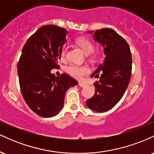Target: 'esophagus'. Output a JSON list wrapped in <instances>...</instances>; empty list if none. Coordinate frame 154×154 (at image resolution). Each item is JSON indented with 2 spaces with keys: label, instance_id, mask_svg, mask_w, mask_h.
<instances>
[{
  "label": "esophagus",
  "instance_id": "obj_1",
  "mask_svg": "<svg viewBox=\"0 0 154 154\" xmlns=\"http://www.w3.org/2000/svg\"><path fill=\"white\" fill-rule=\"evenodd\" d=\"M79 87H81V88H85V87H86V86H87V85H86L85 83L79 82Z\"/></svg>",
  "mask_w": 154,
  "mask_h": 154
}]
</instances>
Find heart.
<instances>
[{"instance_id":"obj_1","label":"heart","mask_w":154,"mask_h":154,"mask_svg":"<svg viewBox=\"0 0 154 154\" xmlns=\"http://www.w3.org/2000/svg\"><path fill=\"white\" fill-rule=\"evenodd\" d=\"M77 43L82 50L86 54H90L94 50V46L90 40L86 38H79ZM66 57V48L63 46L60 51V58L64 60ZM89 68L87 66H81L77 64H70L66 67V72L72 77L77 79H81L89 72Z\"/></svg>"}]
</instances>
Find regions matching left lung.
<instances>
[{
  "label": "left lung",
  "instance_id": "1",
  "mask_svg": "<svg viewBox=\"0 0 154 154\" xmlns=\"http://www.w3.org/2000/svg\"><path fill=\"white\" fill-rule=\"evenodd\" d=\"M103 47L106 56L92 77H99L94 83L95 95L86 101L88 107L97 112L112 109L125 94L131 77L132 56L130 46L122 37L109 28L88 31Z\"/></svg>",
  "mask_w": 154,
  "mask_h": 154
}]
</instances>
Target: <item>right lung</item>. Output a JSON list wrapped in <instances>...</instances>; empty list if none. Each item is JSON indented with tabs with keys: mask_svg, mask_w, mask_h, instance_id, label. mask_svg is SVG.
<instances>
[{
	"mask_svg": "<svg viewBox=\"0 0 154 154\" xmlns=\"http://www.w3.org/2000/svg\"><path fill=\"white\" fill-rule=\"evenodd\" d=\"M66 34L64 28L55 25L39 28L24 44L17 65L23 98L35 114L43 117L57 115L63 109L67 90L78 84L67 74L58 77L51 73L58 67Z\"/></svg>",
	"mask_w": 154,
	"mask_h": 154,
	"instance_id": "right-lung-1",
	"label": "right lung"
}]
</instances>
